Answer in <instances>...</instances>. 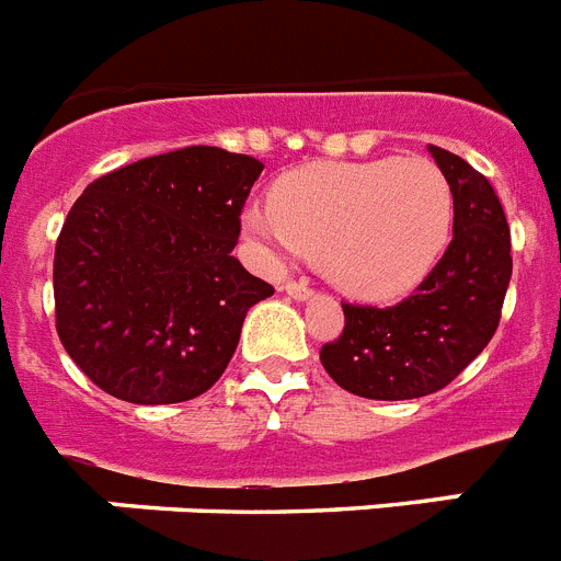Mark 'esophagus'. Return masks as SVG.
I'll return each instance as SVG.
<instances>
[{"mask_svg": "<svg viewBox=\"0 0 561 561\" xmlns=\"http://www.w3.org/2000/svg\"><path fill=\"white\" fill-rule=\"evenodd\" d=\"M284 291L295 297V300H309L311 297V286L306 284V280H286Z\"/></svg>", "mask_w": 561, "mask_h": 561, "instance_id": "34e87169", "label": "esophagus"}]
</instances>
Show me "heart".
<instances>
[{"mask_svg":"<svg viewBox=\"0 0 561 561\" xmlns=\"http://www.w3.org/2000/svg\"><path fill=\"white\" fill-rule=\"evenodd\" d=\"M247 230L323 261L348 295L388 300L424 280L447 247L453 187L424 157L309 162L275 182L272 213H247Z\"/></svg>","mask_w":561,"mask_h":561,"instance_id":"heart-1","label":"heart"}]
</instances>
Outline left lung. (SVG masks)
I'll use <instances>...</instances> for the list:
<instances>
[{"instance_id": "left-lung-1", "label": "left lung", "mask_w": 561, "mask_h": 561, "mask_svg": "<svg viewBox=\"0 0 561 561\" xmlns=\"http://www.w3.org/2000/svg\"><path fill=\"white\" fill-rule=\"evenodd\" d=\"M455 202L453 241L419 289L401 304H342L345 329L325 342L331 379L365 399L430 396L489 345L512 280V232L497 193L458 153L430 146Z\"/></svg>"}]
</instances>
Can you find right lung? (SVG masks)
<instances>
[{
  "label": "right lung",
  "instance_id": "add662e5",
  "mask_svg": "<svg viewBox=\"0 0 561 561\" xmlns=\"http://www.w3.org/2000/svg\"><path fill=\"white\" fill-rule=\"evenodd\" d=\"M264 162L191 146L78 196L53 261L56 329L78 368L131 404H176L225 374L244 317L275 295L232 247Z\"/></svg>",
  "mask_w": 561,
  "mask_h": 561
}]
</instances>
